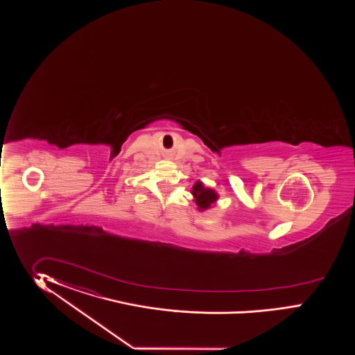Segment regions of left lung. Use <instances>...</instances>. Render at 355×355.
Segmentation results:
<instances>
[{
    "label": "left lung",
    "mask_w": 355,
    "mask_h": 355,
    "mask_svg": "<svg viewBox=\"0 0 355 355\" xmlns=\"http://www.w3.org/2000/svg\"><path fill=\"white\" fill-rule=\"evenodd\" d=\"M193 195L195 196L196 205L200 209L209 208L211 205L217 200V193L211 189H205L203 183L200 182L193 184Z\"/></svg>",
    "instance_id": "8db88e82"
}]
</instances>
